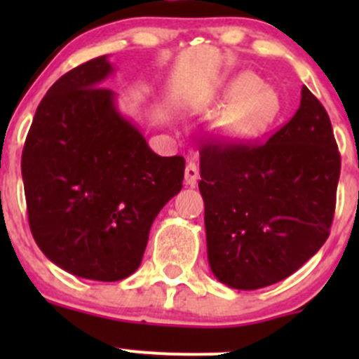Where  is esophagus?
Segmentation results:
<instances>
[{
	"instance_id": "esophagus-1",
	"label": "esophagus",
	"mask_w": 359,
	"mask_h": 359,
	"mask_svg": "<svg viewBox=\"0 0 359 359\" xmlns=\"http://www.w3.org/2000/svg\"><path fill=\"white\" fill-rule=\"evenodd\" d=\"M198 179H200V168L194 161H189L186 165V172H184V180H186V186L194 187L198 184Z\"/></svg>"
}]
</instances>
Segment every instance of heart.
I'll list each match as a JSON object with an SVG mask.
<instances>
[{"label":"heart","instance_id":"obj_1","mask_svg":"<svg viewBox=\"0 0 359 359\" xmlns=\"http://www.w3.org/2000/svg\"><path fill=\"white\" fill-rule=\"evenodd\" d=\"M226 109L217 118L213 130L217 139L227 146H243L262 135L280 116L281 99L257 76L243 72L224 90Z\"/></svg>","mask_w":359,"mask_h":359}]
</instances>
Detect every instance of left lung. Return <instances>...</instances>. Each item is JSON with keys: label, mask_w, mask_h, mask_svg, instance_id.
Segmentation results:
<instances>
[{"label": "left lung", "mask_w": 359, "mask_h": 359, "mask_svg": "<svg viewBox=\"0 0 359 359\" xmlns=\"http://www.w3.org/2000/svg\"><path fill=\"white\" fill-rule=\"evenodd\" d=\"M300 95L262 146L206 144L200 153L210 269L236 290L285 280L330 234L340 154L325 107L307 86Z\"/></svg>", "instance_id": "8db88e82"}]
</instances>
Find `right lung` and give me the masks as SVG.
Masks as SVG:
<instances>
[{
  "instance_id": "obj_1",
  "label": "right lung",
  "mask_w": 359,
  "mask_h": 359,
  "mask_svg": "<svg viewBox=\"0 0 359 359\" xmlns=\"http://www.w3.org/2000/svg\"><path fill=\"white\" fill-rule=\"evenodd\" d=\"M107 55L57 79L22 153L31 233L74 276L119 281L139 269L159 210L182 189V156L161 158L118 109Z\"/></svg>"
}]
</instances>
